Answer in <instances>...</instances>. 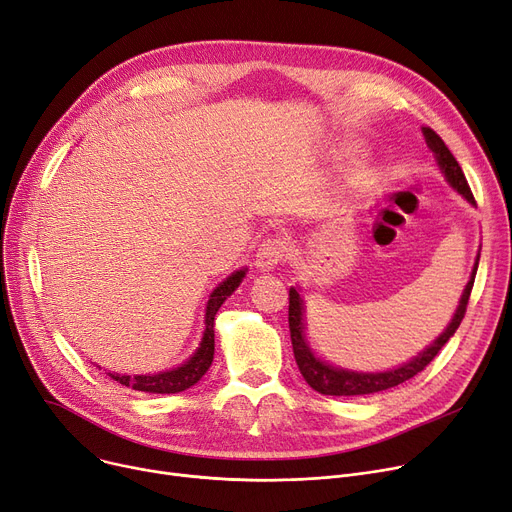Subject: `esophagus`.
Instances as JSON below:
<instances>
[{"instance_id": "esophagus-1", "label": "esophagus", "mask_w": 512, "mask_h": 512, "mask_svg": "<svg viewBox=\"0 0 512 512\" xmlns=\"http://www.w3.org/2000/svg\"><path fill=\"white\" fill-rule=\"evenodd\" d=\"M288 253H290V242L286 238H282V236L267 238L257 249L255 265L261 272H270L282 259L288 257Z\"/></svg>"}]
</instances>
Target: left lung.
I'll return each instance as SVG.
<instances>
[{
    "instance_id": "1",
    "label": "left lung",
    "mask_w": 512,
    "mask_h": 512,
    "mask_svg": "<svg viewBox=\"0 0 512 512\" xmlns=\"http://www.w3.org/2000/svg\"><path fill=\"white\" fill-rule=\"evenodd\" d=\"M423 137L427 147L434 151L438 166L442 170V174L446 176V180L450 182V186L454 188L456 193L463 195L471 205H475L473 193L467 184V178L459 166V161L454 159V155L450 153V149L444 145V141L440 139V134H436V130H432L429 126H423ZM477 263H479V255L475 259L471 278L463 290V297L459 301V307H456L450 324L446 326V330L429 344L423 353H419L417 357H413L409 363L400 365L396 369L390 371H375V373H363V371H351V369H340L334 367L326 361H321L319 357L313 355V351L309 348L307 340H305V324H303V299L297 288L288 290V328H290V340H292V353L294 359H297L299 371L303 373L305 382L317 390L319 394H328V396H363V394H373V392H382L388 388H394L402 382H407L419 371H423L429 363L434 361V357L442 351V346L454 336V332L459 330L461 321L467 313V303L471 297V288L475 282V274H477Z\"/></svg>"
}]
</instances>
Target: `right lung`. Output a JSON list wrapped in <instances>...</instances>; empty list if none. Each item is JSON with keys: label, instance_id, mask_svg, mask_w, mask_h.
Here are the masks:
<instances>
[{"label": "right lung", "instance_id": "1", "mask_svg": "<svg viewBox=\"0 0 512 512\" xmlns=\"http://www.w3.org/2000/svg\"><path fill=\"white\" fill-rule=\"evenodd\" d=\"M247 270H238L232 276H228L222 284L215 286V290L209 294L207 309H205V332L201 338V344L197 346V351L193 357L184 361L180 367H174L170 371H159V373H149V375H120V373H110V378L114 382H120L126 388L139 390V392H151V394H176L186 388L195 386L203 375L207 373L211 361H213V319L222 303L230 297V294L238 288V284L245 278Z\"/></svg>", "mask_w": 512, "mask_h": 512}]
</instances>
